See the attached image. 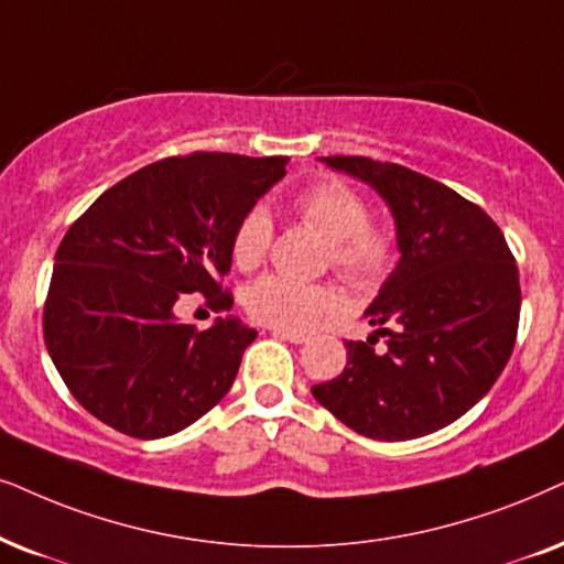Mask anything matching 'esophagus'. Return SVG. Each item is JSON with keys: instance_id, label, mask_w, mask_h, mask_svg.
I'll return each instance as SVG.
<instances>
[{"instance_id": "1", "label": "esophagus", "mask_w": 564, "mask_h": 564, "mask_svg": "<svg viewBox=\"0 0 564 564\" xmlns=\"http://www.w3.org/2000/svg\"><path fill=\"white\" fill-rule=\"evenodd\" d=\"M272 334L276 336V339L292 341V345H303V341H308V334H303V332H288V328H272Z\"/></svg>"}]
</instances>
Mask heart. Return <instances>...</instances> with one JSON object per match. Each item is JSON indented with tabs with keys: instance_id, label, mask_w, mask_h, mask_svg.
I'll use <instances>...</instances> for the list:
<instances>
[{
	"instance_id": "obj_1",
	"label": "heart",
	"mask_w": 564,
	"mask_h": 564,
	"mask_svg": "<svg viewBox=\"0 0 564 564\" xmlns=\"http://www.w3.org/2000/svg\"><path fill=\"white\" fill-rule=\"evenodd\" d=\"M290 209L326 238V261L341 280L357 290H370L391 272L397 238L386 225L370 223L368 202L345 181H318L292 196ZM272 243V223L261 209L240 217L230 240L232 264L251 272L264 261ZM246 308L259 324L305 332L318 318L339 308V295L328 284H305L280 274H267L251 284Z\"/></svg>"
}]
</instances>
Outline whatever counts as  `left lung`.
Here are the masks:
<instances>
[{"label": "left lung", "mask_w": 564, "mask_h": 564, "mask_svg": "<svg viewBox=\"0 0 564 564\" xmlns=\"http://www.w3.org/2000/svg\"><path fill=\"white\" fill-rule=\"evenodd\" d=\"M376 188L397 223L399 264L345 341L347 368L313 386L336 420L372 441H412L466 414L513 352L521 284L495 219L427 175L370 158H321ZM387 347L376 348L377 336Z\"/></svg>", "instance_id": "8db88e82"}]
</instances>
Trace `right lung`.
Instances as JSON below:
<instances>
[{
    "label": "right lung",
    "mask_w": 564,
    "mask_h": 564,
    "mask_svg": "<svg viewBox=\"0 0 564 564\" xmlns=\"http://www.w3.org/2000/svg\"><path fill=\"white\" fill-rule=\"evenodd\" d=\"M288 158L194 152L158 160L95 199L56 251L43 339L79 404L108 427L155 441L194 425L238 376L256 328L175 318L186 292L230 311L240 217L284 178Z\"/></svg>",
    "instance_id": "1"
}]
</instances>
